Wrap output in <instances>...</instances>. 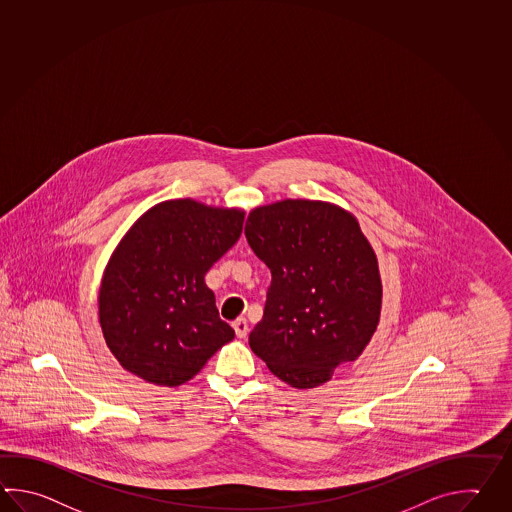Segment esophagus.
<instances>
[{"label":"esophagus","instance_id":"esophagus-1","mask_svg":"<svg viewBox=\"0 0 512 512\" xmlns=\"http://www.w3.org/2000/svg\"><path fill=\"white\" fill-rule=\"evenodd\" d=\"M233 330H235V334H237V337H240V339H244V337L248 335V332H250V326H248V321H246V319H237V321L233 323Z\"/></svg>","mask_w":512,"mask_h":512}]
</instances>
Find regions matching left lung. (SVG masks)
Instances as JSON below:
<instances>
[{
	"instance_id": "left-lung-1",
	"label": "left lung",
	"mask_w": 512,
	"mask_h": 512,
	"mask_svg": "<svg viewBox=\"0 0 512 512\" xmlns=\"http://www.w3.org/2000/svg\"><path fill=\"white\" fill-rule=\"evenodd\" d=\"M244 233L272 272L250 334L253 354L290 386L323 385L376 332L383 295L376 253L348 211L321 200L255 208Z\"/></svg>"
}]
</instances>
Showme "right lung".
Masks as SVG:
<instances>
[{
	"mask_svg": "<svg viewBox=\"0 0 512 512\" xmlns=\"http://www.w3.org/2000/svg\"><path fill=\"white\" fill-rule=\"evenodd\" d=\"M242 222L239 209L166 200L120 240L105 268L98 315L127 372L153 385H182L235 337L204 275L239 240Z\"/></svg>",
	"mask_w": 512,
	"mask_h": 512,
	"instance_id": "add662e5",
	"label": "right lung"
}]
</instances>
